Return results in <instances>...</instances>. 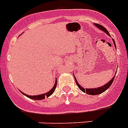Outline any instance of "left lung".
<instances>
[{
	"mask_svg": "<svg viewBox=\"0 0 128 128\" xmlns=\"http://www.w3.org/2000/svg\"><path fill=\"white\" fill-rule=\"evenodd\" d=\"M94 25L96 26L98 28H99V29L100 30H102V31H103V32H104L105 33H106L107 35L109 36L110 37V34H109V32H108V30H106L104 27H103L102 26L99 25V24H94ZM112 40H113V42H114V46H115V48H116V44H115V42H114V39H112ZM116 72H117V71H116ZM115 74H116V73H115ZM74 79H75V82H76V85L78 86V87L79 88V89H80L81 91H82L83 92H86V94H90V95H98V94H101V93L104 92V91H106V90L108 89V88L110 87V86H111V84H112V82H113V81H114L115 75H114V77H113V78H112V79L110 80V81L108 82H107V83L105 84L104 85L102 86H100V87L96 88H84L82 87L81 86H80V84H78V82H77L76 78H75V76H74Z\"/></svg>",
	"mask_w": 128,
	"mask_h": 128,
	"instance_id": "8db88e82",
	"label": "left lung"
}]
</instances>
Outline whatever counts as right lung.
I'll return each mask as SVG.
<instances>
[{
	"mask_svg": "<svg viewBox=\"0 0 128 128\" xmlns=\"http://www.w3.org/2000/svg\"><path fill=\"white\" fill-rule=\"evenodd\" d=\"M56 86H57V79L56 80V82H55V84L54 86H53L52 89L50 90V91L46 93H44V94H40V95H36V96H30V95H28L25 93L22 92V91H20L22 92V94H23L24 95H25L26 96H27L28 98H31L32 100H43V99H45V98H48L50 96L53 94L55 91V90H56Z\"/></svg>",
	"mask_w": 128,
	"mask_h": 128,
	"instance_id": "add662e5",
	"label": "right lung"
}]
</instances>
